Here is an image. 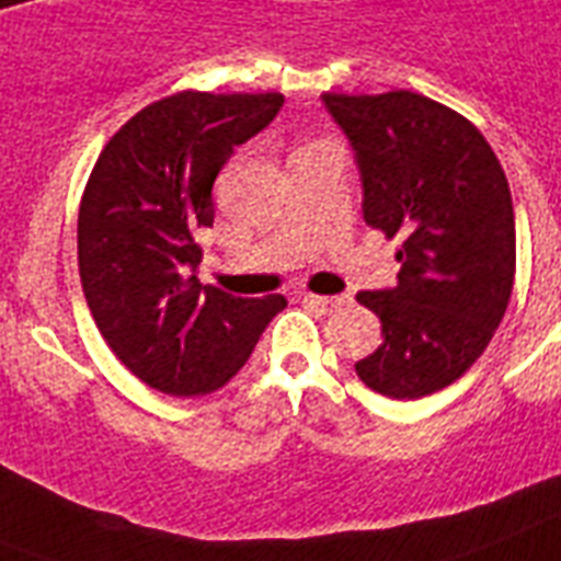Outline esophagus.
I'll list each match as a JSON object with an SVG mask.
<instances>
[{"label":"esophagus","instance_id":"esophagus-1","mask_svg":"<svg viewBox=\"0 0 561 561\" xmlns=\"http://www.w3.org/2000/svg\"><path fill=\"white\" fill-rule=\"evenodd\" d=\"M305 302L320 305V308H340V305L352 302V296H320V294H302Z\"/></svg>","mask_w":561,"mask_h":561}]
</instances>
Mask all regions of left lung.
<instances>
[{
    "label": "left lung",
    "instance_id": "obj_1",
    "mask_svg": "<svg viewBox=\"0 0 561 561\" xmlns=\"http://www.w3.org/2000/svg\"><path fill=\"white\" fill-rule=\"evenodd\" d=\"M352 140L363 218L400 239L398 285L357 302L383 322V345L354 363L368 389L417 400L455 383L493 340L516 276L507 175L484 135L414 94H322Z\"/></svg>",
    "mask_w": 561,
    "mask_h": 561
}]
</instances>
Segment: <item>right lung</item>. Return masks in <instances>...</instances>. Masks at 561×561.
I'll list each match as a JSON object with an SVG mask.
<instances>
[{
	"instance_id": "add662e5",
	"label": "right lung",
	"mask_w": 561,
	"mask_h": 561,
	"mask_svg": "<svg viewBox=\"0 0 561 561\" xmlns=\"http://www.w3.org/2000/svg\"><path fill=\"white\" fill-rule=\"evenodd\" d=\"M282 103L279 91H178L123 123L91 170L77 216L85 302L115 357L163 394L221 389L288 305L195 276V233L216 218L213 181Z\"/></svg>"
}]
</instances>
